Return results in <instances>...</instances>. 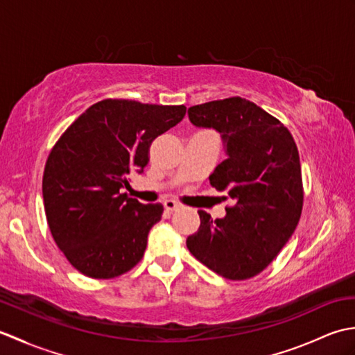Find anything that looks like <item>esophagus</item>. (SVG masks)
I'll use <instances>...</instances> for the list:
<instances>
[{
	"instance_id": "1",
	"label": "esophagus",
	"mask_w": 355,
	"mask_h": 355,
	"mask_svg": "<svg viewBox=\"0 0 355 355\" xmlns=\"http://www.w3.org/2000/svg\"><path fill=\"white\" fill-rule=\"evenodd\" d=\"M163 206H164V209H166V210H171V212H172V210H177V209L182 207V206L178 205L177 201H173V200H164Z\"/></svg>"
}]
</instances>
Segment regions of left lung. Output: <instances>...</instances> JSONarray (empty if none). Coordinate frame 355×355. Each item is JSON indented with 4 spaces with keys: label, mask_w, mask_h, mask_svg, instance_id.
<instances>
[{
    "label": "left lung",
    "mask_w": 355,
    "mask_h": 355,
    "mask_svg": "<svg viewBox=\"0 0 355 355\" xmlns=\"http://www.w3.org/2000/svg\"><path fill=\"white\" fill-rule=\"evenodd\" d=\"M192 125L221 134L227 158L209 177L235 201L224 218L198 210L200 229L186 245L201 263L232 281L267 268L296 230L304 205L302 172L290 131L243 97L195 105Z\"/></svg>",
    "instance_id": "8db88e82"
}]
</instances>
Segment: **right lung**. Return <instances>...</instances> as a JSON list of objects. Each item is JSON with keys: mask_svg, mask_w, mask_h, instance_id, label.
Here are the masks:
<instances>
[{"mask_svg": "<svg viewBox=\"0 0 355 355\" xmlns=\"http://www.w3.org/2000/svg\"><path fill=\"white\" fill-rule=\"evenodd\" d=\"M184 105L105 99L92 105L53 146L42 177L47 223L71 266L111 279L137 266L163 206L120 193L141 173L149 146L183 120Z\"/></svg>", "mask_w": 355, "mask_h": 355, "instance_id": "1", "label": "right lung"}]
</instances>
